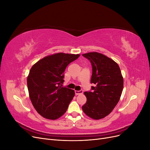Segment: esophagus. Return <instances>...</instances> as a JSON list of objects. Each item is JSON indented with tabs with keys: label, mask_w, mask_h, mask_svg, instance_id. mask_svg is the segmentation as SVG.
I'll return each mask as SVG.
<instances>
[{
	"label": "esophagus",
	"mask_w": 150,
	"mask_h": 150,
	"mask_svg": "<svg viewBox=\"0 0 150 150\" xmlns=\"http://www.w3.org/2000/svg\"><path fill=\"white\" fill-rule=\"evenodd\" d=\"M83 93V90H80V91H75V94L76 95H79Z\"/></svg>",
	"instance_id": "obj_1"
}]
</instances>
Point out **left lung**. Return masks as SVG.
<instances>
[{
    "mask_svg": "<svg viewBox=\"0 0 150 150\" xmlns=\"http://www.w3.org/2000/svg\"><path fill=\"white\" fill-rule=\"evenodd\" d=\"M91 63L92 91H86L87 101L82 106L85 114L94 120L108 116L119 102L123 89V78L117 63L103 54H83Z\"/></svg>",
    "mask_w": 150,
    "mask_h": 150,
    "instance_id": "obj_1",
    "label": "left lung"
}]
</instances>
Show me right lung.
I'll list each match as a JSON object with an SVG mask.
<instances>
[{
  "label": "right lung",
  "mask_w": 150,
  "mask_h": 150,
  "mask_svg": "<svg viewBox=\"0 0 150 150\" xmlns=\"http://www.w3.org/2000/svg\"><path fill=\"white\" fill-rule=\"evenodd\" d=\"M79 54L56 53L34 64L27 79L30 101L40 115L56 120L64 114L74 96V91L61 87L67 65Z\"/></svg>",
  "instance_id": "add662e5"
}]
</instances>
